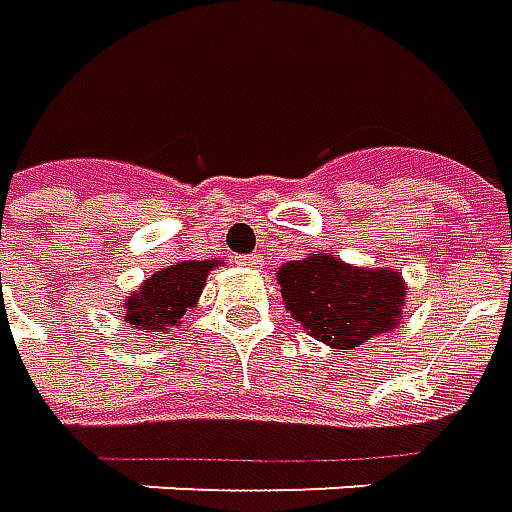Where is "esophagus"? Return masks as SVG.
Here are the masks:
<instances>
[{
	"label": "esophagus",
	"instance_id": "34e87169",
	"mask_svg": "<svg viewBox=\"0 0 512 512\" xmlns=\"http://www.w3.org/2000/svg\"><path fill=\"white\" fill-rule=\"evenodd\" d=\"M241 263L249 268H260V263H263V257H257V255H249V257H241Z\"/></svg>",
	"mask_w": 512,
	"mask_h": 512
}]
</instances>
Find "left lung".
Instances as JSON below:
<instances>
[{
    "label": "left lung",
    "mask_w": 512,
    "mask_h": 512,
    "mask_svg": "<svg viewBox=\"0 0 512 512\" xmlns=\"http://www.w3.org/2000/svg\"><path fill=\"white\" fill-rule=\"evenodd\" d=\"M277 280L291 318L332 349H355L402 321L407 285L396 268H357L335 255H310L282 263Z\"/></svg>",
    "instance_id": "obj_1"
}]
</instances>
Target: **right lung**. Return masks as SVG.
I'll use <instances>...</instances> for the list:
<instances>
[{
	"label": "right lung",
	"mask_w": 512,
	"mask_h": 512,
	"mask_svg": "<svg viewBox=\"0 0 512 512\" xmlns=\"http://www.w3.org/2000/svg\"><path fill=\"white\" fill-rule=\"evenodd\" d=\"M216 260H182L177 266L155 271L138 291H132L124 302V321L135 330L166 332L180 327V318L188 307H196V299L205 288L207 274Z\"/></svg>",
	"instance_id": "obj_1"
}]
</instances>
